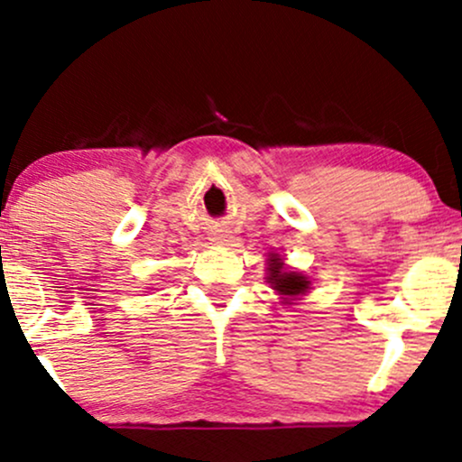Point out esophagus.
I'll return each mask as SVG.
<instances>
[{"instance_id":"esophagus-1","label":"esophagus","mask_w":462,"mask_h":462,"mask_svg":"<svg viewBox=\"0 0 462 462\" xmlns=\"http://www.w3.org/2000/svg\"><path fill=\"white\" fill-rule=\"evenodd\" d=\"M214 241H226V235H221V232H214Z\"/></svg>"}]
</instances>
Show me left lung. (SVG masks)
<instances>
[{"label":"left lung","instance_id":"obj_1","mask_svg":"<svg viewBox=\"0 0 462 462\" xmlns=\"http://www.w3.org/2000/svg\"><path fill=\"white\" fill-rule=\"evenodd\" d=\"M270 283L282 295H300L309 288V279L301 277L300 273H283V263L279 259H270Z\"/></svg>","mask_w":462,"mask_h":462}]
</instances>
